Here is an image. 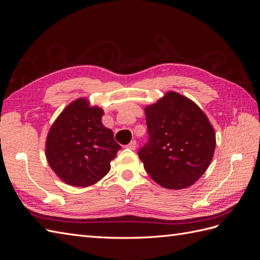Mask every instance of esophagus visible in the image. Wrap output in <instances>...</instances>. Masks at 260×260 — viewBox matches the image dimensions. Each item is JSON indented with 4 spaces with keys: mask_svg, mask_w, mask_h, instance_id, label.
<instances>
[{
    "mask_svg": "<svg viewBox=\"0 0 260 260\" xmlns=\"http://www.w3.org/2000/svg\"><path fill=\"white\" fill-rule=\"evenodd\" d=\"M127 147L130 148V149H133V151H135V149L137 148V141H136V140L131 141V142L127 145Z\"/></svg>",
    "mask_w": 260,
    "mask_h": 260,
    "instance_id": "obj_1",
    "label": "esophagus"
}]
</instances>
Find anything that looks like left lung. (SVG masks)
<instances>
[{"instance_id": "obj_1", "label": "left lung", "mask_w": 260, "mask_h": 260, "mask_svg": "<svg viewBox=\"0 0 260 260\" xmlns=\"http://www.w3.org/2000/svg\"><path fill=\"white\" fill-rule=\"evenodd\" d=\"M147 143L139 157L159 185L180 190L205 172L214 156L216 133L207 116L193 101L169 91L145 107Z\"/></svg>"}]
</instances>
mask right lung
<instances>
[{
    "label": "right lung",
    "instance_id": "1",
    "mask_svg": "<svg viewBox=\"0 0 260 260\" xmlns=\"http://www.w3.org/2000/svg\"><path fill=\"white\" fill-rule=\"evenodd\" d=\"M103 109L78 99L60 113L45 144L46 159L57 177L73 186H90L111 170L121 146L102 123Z\"/></svg>",
    "mask_w": 260,
    "mask_h": 260
}]
</instances>
